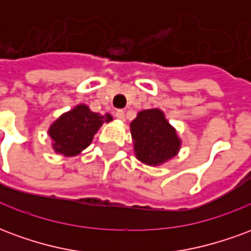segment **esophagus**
I'll use <instances>...</instances> for the list:
<instances>
[{
	"mask_svg": "<svg viewBox=\"0 0 251 251\" xmlns=\"http://www.w3.org/2000/svg\"><path fill=\"white\" fill-rule=\"evenodd\" d=\"M115 117H117L118 120L124 121V120H125V111H124V110H117V113H115Z\"/></svg>",
	"mask_w": 251,
	"mask_h": 251,
	"instance_id": "34e87169",
	"label": "esophagus"
}]
</instances>
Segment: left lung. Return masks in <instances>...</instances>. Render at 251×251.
Segmentation results:
<instances>
[{"instance_id": "1", "label": "left lung", "mask_w": 251, "mask_h": 251, "mask_svg": "<svg viewBox=\"0 0 251 251\" xmlns=\"http://www.w3.org/2000/svg\"><path fill=\"white\" fill-rule=\"evenodd\" d=\"M130 129L136 156L142 163L158 165L176 156L179 151V137L158 109L140 111Z\"/></svg>"}]
</instances>
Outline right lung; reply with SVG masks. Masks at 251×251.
I'll return each mask as SVG.
<instances>
[{
    "label": "right lung",
    "mask_w": 251,
    "mask_h": 251,
    "mask_svg": "<svg viewBox=\"0 0 251 251\" xmlns=\"http://www.w3.org/2000/svg\"><path fill=\"white\" fill-rule=\"evenodd\" d=\"M113 120L110 114H99L79 104L75 109L63 114L50 127V136L53 140V149L64 156H75L91 144L94 134L103 122Z\"/></svg>",
    "instance_id": "add662e5"
}]
</instances>
